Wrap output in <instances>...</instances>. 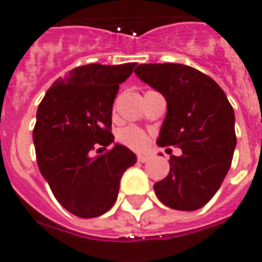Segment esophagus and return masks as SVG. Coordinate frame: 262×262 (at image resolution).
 Instances as JSON below:
<instances>
[{
	"label": "esophagus",
	"instance_id": "34e87169",
	"mask_svg": "<svg viewBox=\"0 0 262 262\" xmlns=\"http://www.w3.org/2000/svg\"><path fill=\"white\" fill-rule=\"evenodd\" d=\"M150 160V157L144 156V154H139L138 156V162H141V164H144V162H147Z\"/></svg>",
	"mask_w": 262,
	"mask_h": 262
}]
</instances>
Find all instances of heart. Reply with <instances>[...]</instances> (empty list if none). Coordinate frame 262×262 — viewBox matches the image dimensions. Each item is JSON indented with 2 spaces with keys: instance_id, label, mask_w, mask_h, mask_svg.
Returning a JSON list of instances; mask_svg holds the SVG:
<instances>
[{
  "instance_id": "b5f03b06",
  "label": "heart",
  "mask_w": 262,
  "mask_h": 262,
  "mask_svg": "<svg viewBox=\"0 0 262 262\" xmlns=\"http://www.w3.org/2000/svg\"><path fill=\"white\" fill-rule=\"evenodd\" d=\"M116 138L121 144H124L133 150H143L148 143L147 134L144 133L143 129L134 127V125L121 128Z\"/></svg>"
}]
</instances>
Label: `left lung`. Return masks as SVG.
Here are the masks:
<instances>
[{
  "instance_id": "left-lung-1",
  "label": "left lung",
  "mask_w": 262,
  "mask_h": 262,
  "mask_svg": "<svg viewBox=\"0 0 262 262\" xmlns=\"http://www.w3.org/2000/svg\"><path fill=\"white\" fill-rule=\"evenodd\" d=\"M134 72L166 100L157 144L183 151L170 157L169 174L154 184L157 198L173 210H199L231 166L237 144L233 106L214 79L185 64H139Z\"/></svg>"
}]
</instances>
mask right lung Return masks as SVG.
Masks as SVG:
<instances>
[{
	"label": "right lung",
	"instance_id": "add662e5",
	"mask_svg": "<svg viewBox=\"0 0 262 262\" xmlns=\"http://www.w3.org/2000/svg\"><path fill=\"white\" fill-rule=\"evenodd\" d=\"M134 68L92 63L73 69L52 83L37 108V166L60 206L75 216L96 217L111 210L121 176L137 162V156L119 143L92 156L97 146L106 148L114 142L112 105L119 83Z\"/></svg>",
	"mask_w": 262,
	"mask_h": 262
}]
</instances>
